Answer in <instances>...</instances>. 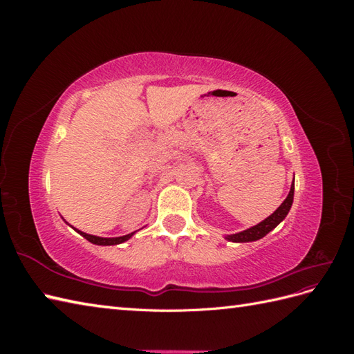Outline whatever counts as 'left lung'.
<instances>
[{"instance_id":"left-lung-1","label":"left lung","mask_w":354,"mask_h":354,"mask_svg":"<svg viewBox=\"0 0 354 354\" xmlns=\"http://www.w3.org/2000/svg\"><path fill=\"white\" fill-rule=\"evenodd\" d=\"M292 201H294V181H292V185H291V189H289V194H288L286 199L281 203V207L277 208L272 214V216H269L266 220L260 221L259 224H255V226L246 229L243 232L233 233V234H226V236H224V239H227L230 242H239V243H242V242H254V241H259V239L264 238L267 233L272 232L277 226V224L285 220L289 209H291V207H292Z\"/></svg>"}]
</instances>
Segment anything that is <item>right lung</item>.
<instances>
[{"label": "right lung", "mask_w": 354, "mask_h": 354, "mask_svg": "<svg viewBox=\"0 0 354 354\" xmlns=\"http://www.w3.org/2000/svg\"><path fill=\"white\" fill-rule=\"evenodd\" d=\"M71 227H72V226H71ZM72 229H73L75 232H78V233L81 234V236H84L88 242H91V243H94V245H102V246L120 245V243H122V242L130 239V238L133 236V234L136 233V232H133V233H128V234H124V236H118V238H100V236H94V234H88V233H85V232H81V230L75 229V227H72Z\"/></svg>", "instance_id": "add662e5"}]
</instances>
